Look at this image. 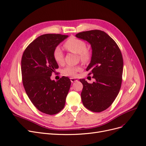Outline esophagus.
Masks as SVG:
<instances>
[{
	"label": "esophagus",
	"mask_w": 146,
	"mask_h": 146,
	"mask_svg": "<svg viewBox=\"0 0 146 146\" xmlns=\"http://www.w3.org/2000/svg\"><path fill=\"white\" fill-rule=\"evenodd\" d=\"M77 80H78L76 79H75V78H70V81L72 82V83H73V82H76Z\"/></svg>",
	"instance_id": "34e87169"
}]
</instances>
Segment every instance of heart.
<instances>
[{"label":"heart","instance_id":"1","mask_svg":"<svg viewBox=\"0 0 146 146\" xmlns=\"http://www.w3.org/2000/svg\"><path fill=\"white\" fill-rule=\"evenodd\" d=\"M64 48L68 51L78 54L82 61L87 62L90 60L91 54L90 50L86 49V43L85 41L76 37H70L64 44ZM53 58L58 64H62L64 61V54L59 46H56L52 53ZM82 70L80 66H68L63 70V73L68 76H76L77 73Z\"/></svg>","mask_w":146,"mask_h":146}]
</instances>
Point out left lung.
Instances as JSON below:
<instances>
[{
	"mask_svg": "<svg viewBox=\"0 0 146 146\" xmlns=\"http://www.w3.org/2000/svg\"><path fill=\"white\" fill-rule=\"evenodd\" d=\"M76 37L91 44L92 57L86 71L91 70L96 82L89 84L84 79L81 98L86 109L101 112L112 104L119 92L122 81L123 61L121 51L112 38L104 31H82Z\"/></svg>",
	"mask_w": 146,
	"mask_h": 146,
	"instance_id": "8db88e82",
	"label": "left lung"
}]
</instances>
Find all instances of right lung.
<instances>
[{"mask_svg":"<svg viewBox=\"0 0 146 146\" xmlns=\"http://www.w3.org/2000/svg\"><path fill=\"white\" fill-rule=\"evenodd\" d=\"M68 37L45 34L38 37L25 49L21 59L22 80L31 103L40 111L49 115L59 113L65 106L71 81L62 76L50 79L58 65L53 58L54 48Z\"/></svg>","mask_w":146,"mask_h":146,"instance_id":"right-lung-1","label":"right lung"}]
</instances>
